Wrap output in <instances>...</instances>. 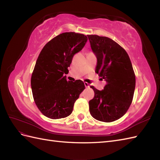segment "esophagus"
Instances as JSON below:
<instances>
[{
    "instance_id": "obj_1",
    "label": "esophagus",
    "mask_w": 160,
    "mask_h": 160,
    "mask_svg": "<svg viewBox=\"0 0 160 160\" xmlns=\"http://www.w3.org/2000/svg\"><path fill=\"white\" fill-rule=\"evenodd\" d=\"M84 85H85V88H89V84L88 83H84Z\"/></svg>"
}]
</instances>
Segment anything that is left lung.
<instances>
[{
	"label": "left lung",
	"mask_w": 160,
	"mask_h": 160,
	"mask_svg": "<svg viewBox=\"0 0 160 160\" xmlns=\"http://www.w3.org/2000/svg\"><path fill=\"white\" fill-rule=\"evenodd\" d=\"M88 37L98 59L95 72L107 82L102 91L91 86L95 96L89 102L90 113L100 122H114L124 115L132 102L135 88L132 64L127 52L113 40Z\"/></svg>",
	"instance_id": "8db88e82"
}]
</instances>
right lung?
I'll list each match as a JSON object with an SVG mask.
<instances>
[{
	"instance_id": "obj_1",
	"label": "right lung",
	"mask_w": 160,
	"mask_h": 160,
	"mask_svg": "<svg viewBox=\"0 0 160 160\" xmlns=\"http://www.w3.org/2000/svg\"><path fill=\"white\" fill-rule=\"evenodd\" d=\"M87 41L83 34L63 32L48 42L38 55L31 84L35 102L46 117L57 119L69 116L85 89L83 81H67L63 75Z\"/></svg>"
}]
</instances>
